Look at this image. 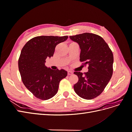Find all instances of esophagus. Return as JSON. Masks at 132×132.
<instances>
[{
  "label": "esophagus",
  "instance_id": "esophagus-1",
  "mask_svg": "<svg viewBox=\"0 0 132 132\" xmlns=\"http://www.w3.org/2000/svg\"><path fill=\"white\" fill-rule=\"evenodd\" d=\"M73 71H68V75L73 74Z\"/></svg>",
  "mask_w": 132,
  "mask_h": 132
}]
</instances>
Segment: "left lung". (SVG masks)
I'll return each mask as SVG.
<instances>
[{"label": "left lung", "mask_w": 132, "mask_h": 132, "mask_svg": "<svg viewBox=\"0 0 132 132\" xmlns=\"http://www.w3.org/2000/svg\"><path fill=\"white\" fill-rule=\"evenodd\" d=\"M69 37L80 48V61L84 62V65H89L86 73H74L79 78L74 85V91L82 98L93 99L102 93L112 75V52L104 39L97 35L86 32Z\"/></svg>", "instance_id": "obj_1"}]
</instances>
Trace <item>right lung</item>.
<instances>
[{"instance_id": "add662e5", "label": "right lung", "mask_w": 132, "mask_h": 132, "mask_svg": "<svg viewBox=\"0 0 132 132\" xmlns=\"http://www.w3.org/2000/svg\"><path fill=\"white\" fill-rule=\"evenodd\" d=\"M68 36H41L30 39L21 50L18 66L22 82L36 97L47 100L57 93L59 82L67 71L52 70L45 65L46 59L53 55L58 44L66 41Z\"/></svg>"}]
</instances>
